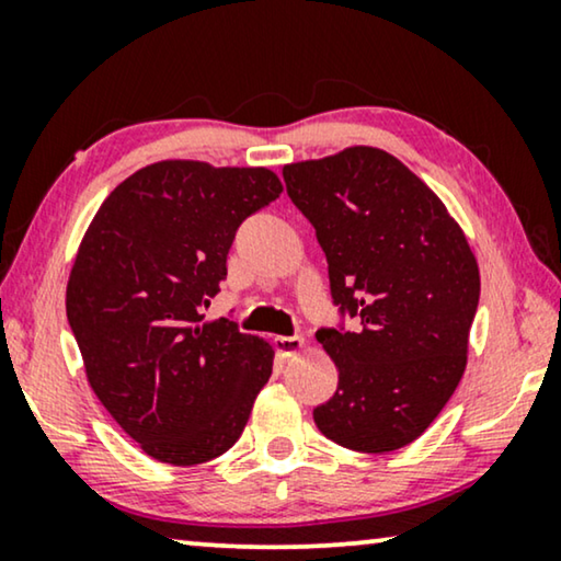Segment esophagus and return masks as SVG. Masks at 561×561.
Returning a JSON list of instances; mask_svg holds the SVG:
<instances>
[{
    "label": "esophagus",
    "mask_w": 561,
    "mask_h": 561,
    "mask_svg": "<svg viewBox=\"0 0 561 561\" xmlns=\"http://www.w3.org/2000/svg\"><path fill=\"white\" fill-rule=\"evenodd\" d=\"M273 347H275V352H278L280 357H290V355H296V352L304 347V340H301V336H275Z\"/></svg>",
    "instance_id": "obj_1"
}]
</instances>
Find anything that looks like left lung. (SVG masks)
I'll return each mask as SVG.
<instances>
[{
	"instance_id": "left-lung-1",
	"label": "left lung",
	"mask_w": 561,
	"mask_h": 561,
	"mask_svg": "<svg viewBox=\"0 0 561 561\" xmlns=\"http://www.w3.org/2000/svg\"><path fill=\"white\" fill-rule=\"evenodd\" d=\"M283 179L317 229L334 304L357 321L317 332L340 382L313 421L340 447L401 449L462 380L478 260L442 198L386 150L355 145L290 163Z\"/></svg>"
}]
</instances>
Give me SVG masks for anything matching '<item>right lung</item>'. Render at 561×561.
<instances>
[{"instance_id":"1","label":"right lung","mask_w":561,"mask_h":561,"mask_svg":"<svg viewBox=\"0 0 561 561\" xmlns=\"http://www.w3.org/2000/svg\"><path fill=\"white\" fill-rule=\"evenodd\" d=\"M280 191L267 168L160 160L122 181L83 234L68 324L91 390L158 462L225 455L271 378V344L202 309L227 278L237 227Z\"/></svg>"}]
</instances>
